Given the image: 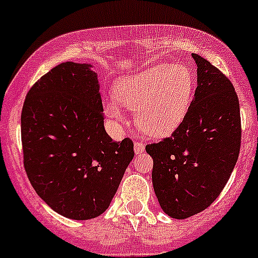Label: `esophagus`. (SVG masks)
Wrapping results in <instances>:
<instances>
[{
	"label": "esophagus",
	"mask_w": 258,
	"mask_h": 258,
	"mask_svg": "<svg viewBox=\"0 0 258 258\" xmlns=\"http://www.w3.org/2000/svg\"><path fill=\"white\" fill-rule=\"evenodd\" d=\"M144 151H145V145L142 144V142L140 141L135 142V153H136V155H140V153L144 152Z\"/></svg>",
	"instance_id": "1"
}]
</instances>
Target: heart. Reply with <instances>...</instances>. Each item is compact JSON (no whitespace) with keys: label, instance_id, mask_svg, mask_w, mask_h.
<instances>
[{"label":"heart","instance_id":"heart-1","mask_svg":"<svg viewBox=\"0 0 258 258\" xmlns=\"http://www.w3.org/2000/svg\"><path fill=\"white\" fill-rule=\"evenodd\" d=\"M195 91V76L184 64L160 63L123 76L114 86L119 105L136 111V123L148 136L172 135L186 118ZM108 117L121 121L123 110L113 101L105 103Z\"/></svg>","mask_w":258,"mask_h":258}]
</instances>
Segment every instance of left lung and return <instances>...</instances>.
<instances>
[{
    "mask_svg": "<svg viewBox=\"0 0 258 258\" xmlns=\"http://www.w3.org/2000/svg\"><path fill=\"white\" fill-rule=\"evenodd\" d=\"M192 57L197 87L186 118L172 136L146 146L158 204L176 220L206 210L220 196L241 146L240 103L232 83L204 57Z\"/></svg>",
    "mask_w": 258,
    "mask_h": 258,
    "instance_id": "1",
    "label": "left lung"
}]
</instances>
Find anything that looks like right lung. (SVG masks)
<instances>
[{"label": "right lung", "instance_id": "1", "mask_svg": "<svg viewBox=\"0 0 258 258\" xmlns=\"http://www.w3.org/2000/svg\"><path fill=\"white\" fill-rule=\"evenodd\" d=\"M92 64L64 62L32 86L21 114L23 163L36 194L61 216L102 215L134 158L130 139L113 141L103 126Z\"/></svg>", "mask_w": 258, "mask_h": 258}]
</instances>
